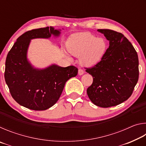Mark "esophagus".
<instances>
[{
	"label": "esophagus",
	"instance_id": "esophagus-1",
	"mask_svg": "<svg viewBox=\"0 0 146 146\" xmlns=\"http://www.w3.org/2000/svg\"><path fill=\"white\" fill-rule=\"evenodd\" d=\"M78 73L79 75H82L84 74V70H82V69H79L78 70Z\"/></svg>",
	"mask_w": 146,
	"mask_h": 146
}]
</instances>
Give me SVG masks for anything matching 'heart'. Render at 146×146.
Returning a JSON list of instances; mask_svg holds the SVG:
<instances>
[{
	"mask_svg": "<svg viewBox=\"0 0 146 146\" xmlns=\"http://www.w3.org/2000/svg\"><path fill=\"white\" fill-rule=\"evenodd\" d=\"M107 44L103 38L97 37L89 32L73 34L69 38L67 48L72 55L80 56L84 66H92L99 62L104 55ZM68 57L71 59L68 55Z\"/></svg>",
	"mask_w": 146,
	"mask_h": 146,
	"instance_id": "obj_1",
	"label": "heart"
}]
</instances>
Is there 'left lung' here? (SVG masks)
I'll return each mask as SVG.
<instances>
[{
	"instance_id": "1",
	"label": "left lung",
	"mask_w": 146,
	"mask_h": 146,
	"mask_svg": "<svg viewBox=\"0 0 146 146\" xmlns=\"http://www.w3.org/2000/svg\"><path fill=\"white\" fill-rule=\"evenodd\" d=\"M110 46L99 62L86 72L93 84L87 89L91 102L102 108L117 106L130 97L139 75L137 51L122 33L100 29Z\"/></svg>"
}]
</instances>
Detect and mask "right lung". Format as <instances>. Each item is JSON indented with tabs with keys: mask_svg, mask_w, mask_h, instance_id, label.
Returning a JSON list of instances; mask_svg holds the SVG:
<instances>
[{
	"mask_svg": "<svg viewBox=\"0 0 146 146\" xmlns=\"http://www.w3.org/2000/svg\"><path fill=\"white\" fill-rule=\"evenodd\" d=\"M61 29L52 26L32 29L17 39L7 55L4 77L9 91L20 105L36 111L46 110L57 102L66 82L77 75L73 66L63 68L52 64L44 69L35 68L27 54L31 40L60 36Z\"/></svg>",
	"mask_w": 146,
	"mask_h": 146,
	"instance_id": "1",
	"label": "right lung"
}]
</instances>
